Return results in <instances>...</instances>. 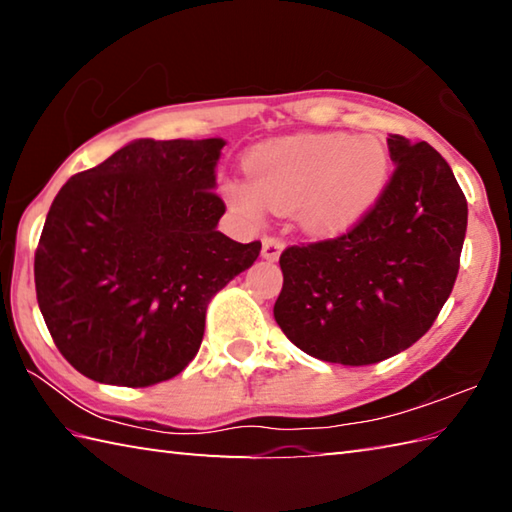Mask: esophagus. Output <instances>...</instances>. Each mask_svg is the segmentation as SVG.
<instances>
[{"label":"esophagus","instance_id":"esophagus-1","mask_svg":"<svg viewBox=\"0 0 512 512\" xmlns=\"http://www.w3.org/2000/svg\"><path fill=\"white\" fill-rule=\"evenodd\" d=\"M282 250H284L282 239H275V237H264L262 239V257L268 259V262H277Z\"/></svg>","mask_w":512,"mask_h":512}]
</instances>
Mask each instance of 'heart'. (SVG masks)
<instances>
[{
	"label": "heart",
	"mask_w": 512,
	"mask_h": 512,
	"mask_svg": "<svg viewBox=\"0 0 512 512\" xmlns=\"http://www.w3.org/2000/svg\"><path fill=\"white\" fill-rule=\"evenodd\" d=\"M250 183L225 185V201L246 221L264 210L293 214L309 235L350 230L384 194L391 158L377 137L307 133L259 144L248 155Z\"/></svg>",
	"instance_id": "1"
}]
</instances>
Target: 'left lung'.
Segmentation results:
<instances>
[{
  "label": "left lung",
  "mask_w": 512,
  "mask_h": 512,
  "mask_svg": "<svg viewBox=\"0 0 512 512\" xmlns=\"http://www.w3.org/2000/svg\"><path fill=\"white\" fill-rule=\"evenodd\" d=\"M395 162L377 205L350 232L280 255L273 316L309 357L368 366L427 334L454 289L467 201L427 142L388 137Z\"/></svg>",
  "instance_id": "obj_1"
}]
</instances>
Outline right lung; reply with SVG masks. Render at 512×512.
Returning <instances> with one entry per match:
<instances>
[{
	"instance_id": "add662e5",
	"label": "right lung",
	"mask_w": 512,
	"mask_h": 512,
	"mask_svg": "<svg viewBox=\"0 0 512 512\" xmlns=\"http://www.w3.org/2000/svg\"><path fill=\"white\" fill-rule=\"evenodd\" d=\"M225 140H135L76 173L49 207L36 293L60 354L99 384L176 377L201 348L207 302L262 250L216 230Z\"/></svg>"
}]
</instances>
